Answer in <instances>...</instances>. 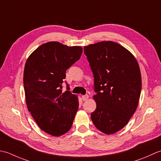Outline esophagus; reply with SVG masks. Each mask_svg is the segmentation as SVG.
I'll list each match as a JSON object with an SVG mask.
<instances>
[{
    "instance_id": "obj_1",
    "label": "esophagus",
    "mask_w": 161,
    "mask_h": 161,
    "mask_svg": "<svg viewBox=\"0 0 161 161\" xmlns=\"http://www.w3.org/2000/svg\"><path fill=\"white\" fill-rule=\"evenodd\" d=\"M88 98H89V95H87V94L83 95V96H82V99H83V101H86L87 99H88Z\"/></svg>"
}]
</instances>
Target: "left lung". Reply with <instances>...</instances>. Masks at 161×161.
I'll list each match as a JSON object with an SVG mask.
<instances>
[{"label":"left lung","mask_w":161,"mask_h":161,"mask_svg":"<svg viewBox=\"0 0 161 161\" xmlns=\"http://www.w3.org/2000/svg\"><path fill=\"white\" fill-rule=\"evenodd\" d=\"M84 53L97 92L92 121L102 133L113 134L126 125L137 109L142 89L139 64L129 50L111 41L84 47Z\"/></svg>","instance_id":"1"}]
</instances>
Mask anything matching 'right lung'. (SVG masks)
<instances>
[{
    "instance_id": "add662e5",
    "label": "right lung",
    "mask_w": 161,
    "mask_h": 161,
    "mask_svg": "<svg viewBox=\"0 0 161 161\" xmlns=\"http://www.w3.org/2000/svg\"><path fill=\"white\" fill-rule=\"evenodd\" d=\"M82 53L81 47L49 42L39 47L26 60V105L39 127L49 135H63L73 124L78 109V97L68 90L62 92V85L67 69L79 60Z\"/></svg>"
}]
</instances>
